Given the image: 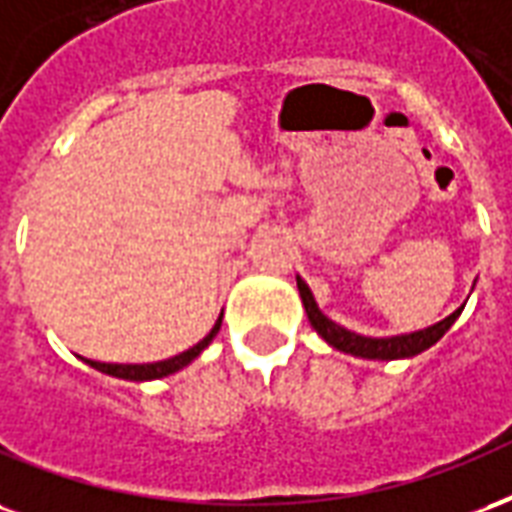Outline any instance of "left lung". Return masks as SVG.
I'll list each match as a JSON object with an SVG mask.
<instances>
[{
	"label": "left lung",
	"mask_w": 512,
	"mask_h": 512,
	"mask_svg": "<svg viewBox=\"0 0 512 512\" xmlns=\"http://www.w3.org/2000/svg\"><path fill=\"white\" fill-rule=\"evenodd\" d=\"M297 289H300L302 305H305V313H308V322L313 324V330L322 335L324 341L330 343L333 349L346 354H354V357H365V360H404V357H414V354L431 349L442 335L453 327V322L461 316L464 305L453 311L447 319L436 322L434 327H425V330H417V333L409 335H393V338H368V335H357L352 330H346L341 324H335L333 319H327L319 305L313 300L308 283L297 278Z\"/></svg>",
	"instance_id": "left-lung-1"
}]
</instances>
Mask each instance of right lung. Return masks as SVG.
<instances>
[{"label": "right lung", "instance_id": "right-lung-1", "mask_svg": "<svg viewBox=\"0 0 512 512\" xmlns=\"http://www.w3.org/2000/svg\"><path fill=\"white\" fill-rule=\"evenodd\" d=\"M220 319H223V313L218 316V322L212 327L210 333L204 335L196 346H190L188 352L174 354L169 360H160V363H144V365H122V363H98V360H87L95 371H103L108 376H117V379H128V382H149V379H163V376L177 374L179 368H185L190 365L196 357H199L207 346L212 343V338L218 335L220 330Z\"/></svg>", "mask_w": 512, "mask_h": 512}]
</instances>
